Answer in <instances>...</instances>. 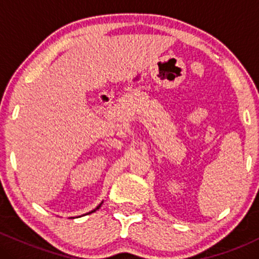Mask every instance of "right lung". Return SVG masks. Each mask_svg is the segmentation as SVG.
I'll return each mask as SVG.
<instances>
[{"label":"right lung","instance_id":"1","mask_svg":"<svg viewBox=\"0 0 259 259\" xmlns=\"http://www.w3.org/2000/svg\"><path fill=\"white\" fill-rule=\"evenodd\" d=\"M102 203H103V201H102V202H101V203H100V204H99V206H97L96 208H95V209H92V210H91V212L86 213V214H90V213H94V212H96V210H97V209H99V208H100L101 206H102Z\"/></svg>","mask_w":259,"mask_h":259}]
</instances>
